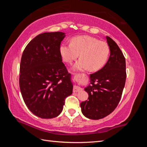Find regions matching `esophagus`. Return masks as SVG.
I'll return each instance as SVG.
<instances>
[{"mask_svg": "<svg viewBox=\"0 0 147 147\" xmlns=\"http://www.w3.org/2000/svg\"><path fill=\"white\" fill-rule=\"evenodd\" d=\"M82 90V88H80L79 86H74V88H73V91L74 92H79Z\"/></svg>", "mask_w": 147, "mask_h": 147, "instance_id": "1", "label": "esophagus"}]
</instances>
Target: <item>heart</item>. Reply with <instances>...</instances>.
Segmentation results:
<instances>
[{
    "instance_id": "obj_1",
    "label": "heart",
    "mask_w": 147,
    "mask_h": 147,
    "mask_svg": "<svg viewBox=\"0 0 147 147\" xmlns=\"http://www.w3.org/2000/svg\"><path fill=\"white\" fill-rule=\"evenodd\" d=\"M59 53L63 60L68 63L78 58L80 54L81 58L74 65V70L89 69L91 71H96L106 64L109 50L105 42L89 36H80L72 39L71 43H62Z\"/></svg>"
}]
</instances>
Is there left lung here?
Listing matches in <instances>:
<instances>
[{
    "mask_svg": "<svg viewBox=\"0 0 147 147\" xmlns=\"http://www.w3.org/2000/svg\"><path fill=\"white\" fill-rule=\"evenodd\" d=\"M110 56L100 70L90 74V84L84 89L88 100L80 104L87 118L98 120L113 112L121 100L126 82V61L119 46L106 36Z\"/></svg>",
    "mask_w": 147,
    "mask_h": 147,
    "instance_id": "obj_1",
    "label": "left lung"
}]
</instances>
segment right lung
I'll list each match as a JSON object with an SVG mask.
<instances>
[{"instance_id": "add662e5", "label": "right lung", "mask_w": 147, "mask_h": 147, "mask_svg": "<svg viewBox=\"0 0 147 147\" xmlns=\"http://www.w3.org/2000/svg\"><path fill=\"white\" fill-rule=\"evenodd\" d=\"M65 34L45 32L27 45L20 64L19 86L24 103L42 119L58 116L65 99L73 93L71 74L62 62L59 47Z\"/></svg>"}]
</instances>
